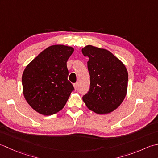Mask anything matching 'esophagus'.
<instances>
[{"label": "esophagus", "mask_w": 158, "mask_h": 158, "mask_svg": "<svg viewBox=\"0 0 158 158\" xmlns=\"http://www.w3.org/2000/svg\"><path fill=\"white\" fill-rule=\"evenodd\" d=\"M78 82H76V83L73 84V86H74V89L76 90L78 89Z\"/></svg>", "instance_id": "1"}]
</instances>
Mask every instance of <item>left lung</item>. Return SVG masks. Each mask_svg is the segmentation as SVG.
I'll use <instances>...</instances> for the list:
<instances>
[{"label": "left lung", "mask_w": 158, "mask_h": 158, "mask_svg": "<svg viewBox=\"0 0 158 158\" xmlns=\"http://www.w3.org/2000/svg\"><path fill=\"white\" fill-rule=\"evenodd\" d=\"M82 52L89 59L90 75V89L83 95V101L95 113H110L121 105L126 95V67L107 50L89 45L82 48Z\"/></svg>", "instance_id": "8db88e82"}]
</instances>
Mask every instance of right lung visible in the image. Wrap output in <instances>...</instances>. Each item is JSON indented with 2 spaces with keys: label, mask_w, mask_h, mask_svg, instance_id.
Returning a JSON list of instances; mask_svg holds the SVG:
<instances>
[{
  "label": "right lung",
  "mask_w": 158,
  "mask_h": 158,
  "mask_svg": "<svg viewBox=\"0 0 158 158\" xmlns=\"http://www.w3.org/2000/svg\"><path fill=\"white\" fill-rule=\"evenodd\" d=\"M73 48L54 45L42 51L26 67L22 74L23 93L32 108L44 115L62 110L74 88L68 80L67 61Z\"/></svg>",
  "instance_id": "1"
}]
</instances>
